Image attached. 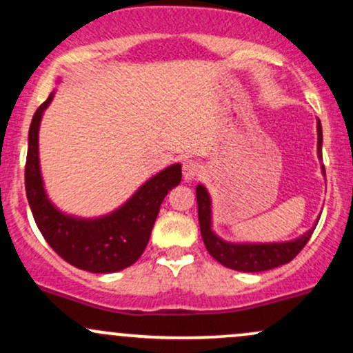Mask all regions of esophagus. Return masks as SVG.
Listing matches in <instances>:
<instances>
[{
	"instance_id": "obj_1",
	"label": "esophagus",
	"mask_w": 353,
	"mask_h": 353,
	"mask_svg": "<svg viewBox=\"0 0 353 353\" xmlns=\"http://www.w3.org/2000/svg\"><path fill=\"white\" fill-rule=\"evenodd\" d=\"M201 172V165L196 163V161H185L182 164V176H184L185 181H192L199 176Z\"/></svg>"
}]
</instances>
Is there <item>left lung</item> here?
Returning <instances> with one entry per match:
<instances>
[{
  "instance_id": "obj_1",
  "label": "left lung",
  "mask_w": 353,
  "mask_h": 353,
  "mask_svg": "<svg viewBox=\"0 0 353 353\" xmlns=\"http://www.w3.org/2000/svg\"><path fill=\"white\" fill-rule=\"evenodd\" d=\"M317 156L322 161V124L317 119ZM322 174L325 177V168L322 164ZM197 196V214H199L201 236L205 249L214 259L229 269L239 272H264L275 267L287 264L305 247L307 242L317 228V221L314 225L303 232L301 237L285 242H229L219 237L212 230V201L205 189L199 184L196 188Z\"/></svg>"
}]
</instances>
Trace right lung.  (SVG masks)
Instances as JSON below:
<instances>
[{"instance_id": "add662e5", "label": "right lung", "mask_w": 353, "mask_h": 353, "mask_svg": "<svg viewBox=\"0 0 353 353\" xmlns=\"http://www.w3.org/2000/svg\"><path fill=\"white\" fill-rule=\"evenodd\" d=\"M52 98L54 91L36 109L28 132L24 185L36 225L51 249L71 265L92 274L123 270L144 252L164 197L179 185L181 164L149 177L121 208L106 216L84 219L63 212L48 197L39 165V124Z\"/></svg>"}]
</instances>
